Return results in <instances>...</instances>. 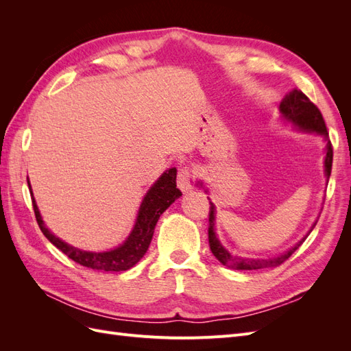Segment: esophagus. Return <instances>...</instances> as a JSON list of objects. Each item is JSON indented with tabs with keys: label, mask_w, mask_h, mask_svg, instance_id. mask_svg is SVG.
Masks as SVG:
<instances>
[{
	"label": "esophagus",
	"mask_w": 351,
	"mask_h": 351,
	"mask_svg": "<svg viewBox=\"0 0 351 351\" xmlns=\"http://www.w3.org/2000/svg\"><path fill=\"white\" fill-rule=\"evenodd\" d=\"M177 186L182 192H189L192 189V174H190V169L187 167H183L178 169L177 174Z\"/></svg>",
	"instance_id": "34e87169"
}]
</instances>
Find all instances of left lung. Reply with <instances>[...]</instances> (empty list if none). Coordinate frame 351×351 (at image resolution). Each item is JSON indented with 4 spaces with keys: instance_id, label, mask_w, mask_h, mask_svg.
Returning a JSON list of instances; mask_svg holds the SVG:
<instances>
[{
    "instance_id": "1",
    "label": "left lung",
    "mask_w": 351,
    "mask_h": 351,
    "mask_svg": "<svg viewBox=\"0 0 351 351\" xmlns=\"http://www.w3.org/2000/svg\"><path fill=\"white\" fill-rule=\"evenodd\" d=\"M280 112L282 115V119L285 121H290L294 127H297L299 130L303 132H311V133H317L325 137L326 141V156H325V176L329 180V176H331V168H332V145L328 139V130L324 121V117L319 111V108L306 97V95L302 90H291L289 95H285V98L280 104ZM202 186V183H200ZM206 192V190H205ZM209 228H208V239H209V247L210 252L214 253V256L228 268L232 269H239V271H253V269H265V268H275L280 267L281 263H284L287 259H289L291 254L299 249L306 237L311 234V231L315 228L317 218L309 232L297 243L293 247H290L282 254H278V256L274 258H267V259H254V258H241L236 256V254H231L222 243L219 241L217 232H215V205L209 202Z\"/></svg>"
}]
</instances>
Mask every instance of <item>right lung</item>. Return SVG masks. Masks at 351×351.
Wrapping results in <instances>:
<instances>
[{"instance_id": "right-lung-1", "label": "right lung", "mask_w": 351, "mask_h": 351, "mask_svg": "<svg viewBox=\"0 0 351 351\" xmlns=\"http://www.w3.org/2000/svg\"><path fill=\"white\" fill-rule=\"evenodd\" d=\"M176 178H177V169L176 168L167 169V171L154 183V186L149 189V192L145 195L142 205L139 208V214H137V218H136V224L130 232V236L127 237L125 241L120 244L119 247L108 252H98V253L73 247L66 241H62L52 234V232L45 227L44 221H42L34 193H32L29 180H27V186L30 190L32 205H34L38 226L40 231L44 232V236L54 244L57 249H60L62 253L67 254L71 261H74L79 265H83V267L86 268L98 269V271L120 272V271H127L133 268L134 265L143 258V254L146 253L147 247H149L151 244L154 230L159 217L162 215V212L171 205L176 199L182 196V192L177 189Z\"/></svg>"}]
</instances>
